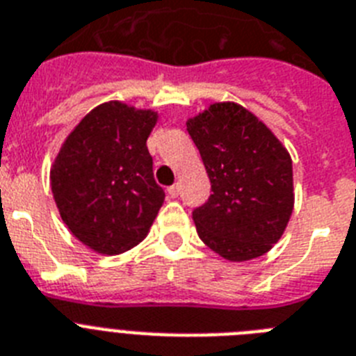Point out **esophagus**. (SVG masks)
Segmentation results:
<instances>
[{"mask_svg": "<svg viewBox=\"0 0 356 356\" xmlns=\"http://www.w3.org/2000/svg\"><path fill=\"white\" fill-rule=\"evenodd\" d=\"M179 193H181V186H179V184H173V186L168 188V195L172 197V199L179 197Z\"/></svg>", "mask_w": 356, "mask_h": 356, "instance_id": "34e87169", "label": "esophagus"}]
</instances>
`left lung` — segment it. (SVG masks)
<instances>
[{
	"instance_id": "1",
	"label": "left lung",
	"mask_w": 356,
	"mask_h": 356,
	"mask_svg": "<svg viewBox=\"0 0 356 356\" xmlns=\"http://www.w3.org/2000/svg\"><path fill=\"white\" fill-rule=\"evenodd\" d=\"M186 128L213 192L192 213L201 241L232 262L268 253L293 211V164L286 146L234 101L210 104Z\"/></svg>"
}]
</instances>
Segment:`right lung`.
<instances>
[{"instance_id": "1", "label": "right lung", "mask_w": 356, "mask_h": 356, "mask_svg": "<svg viewBox=\"0 0 356 356\" xmlns=\"http://www.w3.org/2000/svg\"><path fill=\"white\" fill-rule=\"evenodd\" d=\"M159 113L108 101L68 134L50 168V186L68 232L101 255L141 243L164 202L146 139Z\"/></svg>"}]
</instances>
